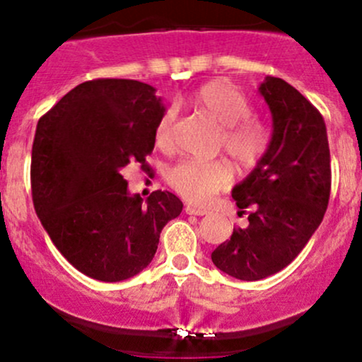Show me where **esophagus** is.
I'll use <instances>...</instances> for the list:
<instances>
[{
	"label": "esophagus",
	"instance_id": "34e87169",
	"mask_svg": "<svg viewBox=\"0 0 362 362\" xmlns=\"http://www.w3.org/2000/svg\"><path fill=\"white\" fill-rule=\"evenodd\" d=\"M185 213L187 214H194V216H204L209 213L207 209H202V207H194V206H187L185 207Z\"/></svg>",
	"mask_w": 362,
	"mask_h": 362
}]
</instances>
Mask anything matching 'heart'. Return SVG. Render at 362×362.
<instances>
[{
	"instance_id": "1",
	"label": "heart",
	"mask_w": 362,
	"mask_h": 362,
	"mask_svg": "<svg viewBox=\"0 0 362 362\" xmlns=\"http://www.w3.org/2000/svg\"><path fill=\"white\" fill-rule=\"evenodd\" d=\"M197 109L211 117L219 127V148H223L238 165L253 167L267 151L271 131L260 119L252 117V103L230 81L206 83L190 98ZM175 107H167L158 119L155 141L161 149H168L173 141ZM230 165L224 160H184L167 172V182L190 204H206L216 194L230 185Z\"/></svg>"
}]
</instances>
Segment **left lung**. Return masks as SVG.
Segmentation results:
<instances>
[{"label":"left lung","mask_w":362,"mask_h":362,"mask_svg":"<svg viewBox=\"0 0 362 362\" xmlns=\"http://www.w3.org/2000/svg\"><path fill=\"white\" fill-rule=\"evenodd\" d=\"M272 112L267 151L247 180L233 189L248 226L211 253L219 271L259 281L298 257L325 216L332 187L325 120L289 83L269 76L260 85Z\"/></svg>","instance_id":"left-lung-1"}]
</instances>
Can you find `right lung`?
<instances>
[{
    "label": "right lung",
    "mask_w": 362,
    "mask_h": 362,
    "mask_svg": "<svg viewBox=\"0 0 362 362\" xmlns=\"http://www.w3.org/2000/svg\"><path fill=\"white\" fill-rule=\"evenodd\" d=\"M155 88L136 80L97 78L66 93L37 124L32 201L52 243L74 269L103 282L129 279L155 257L160 233L182 213L168 190L127 194L122 172L155 148L163 114Z\"/></svg>",
    "instance_id": "right-lung-1"
}]
</instances>
